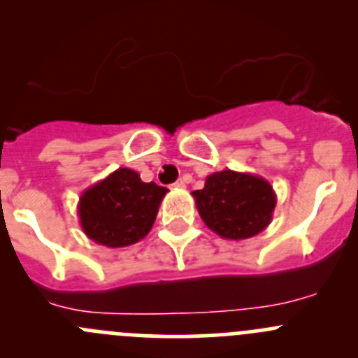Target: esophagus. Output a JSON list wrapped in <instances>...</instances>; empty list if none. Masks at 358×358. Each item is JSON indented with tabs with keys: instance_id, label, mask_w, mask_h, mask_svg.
I'll return each instance as SVG.
<instances>
[{
	"instance_id": "34e87169",
	"label": "esophagus",
	"mask_w": 358,
	"mask_h": 358,
	"mask_svg": "<svg viewBox=\"0 0 358 358\" xmlns=\"http://www.w3.org/2000/svg\"><path fill=\"white\" fill-rule=\"evenodd\" d=\"M185 180L183 178H180V180H176L175 183H173V187H175V189H185Z\"/></svg>"
}]
</instances>
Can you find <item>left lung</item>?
Instances as JSON below:
<instances>
[{
  "mask_svg": "<svg viewBox=\"0 0 358 358\" xmlns=\"http://www.w3.org/2000/svg\"><path fill=\"white\" fill-rule=\"evenodd\" d=\"M192 197L206 227L229 241H244L263 232L277 204L268 180L234 169L209 175L204 189L194 190Z\"/></svg>",
  "mask_w": 358,
  "mask_h": 358,
  "instance_id": "left-lung-1",
  "label": "left lung"
}]
</instances>
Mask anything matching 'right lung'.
Returning a JSON list of instances; mask_svg holds the SVG:
<instances>
[{"mask_svg": "<svg viewBox=\"0 0 358 358\" xmlns=\"http://www.w3.org/2000/svg\"><path fill=\"white\" fill-rule=\"evenodd\" d=\"M166 192L154 182H142L133 169H115L79 197L83 232L106 248L131 246L150 232Z\"/></svg>", "mask_w": 358, "mask_h": 358, "instance_id": "1", "label": "right lung"}]
</instances>
